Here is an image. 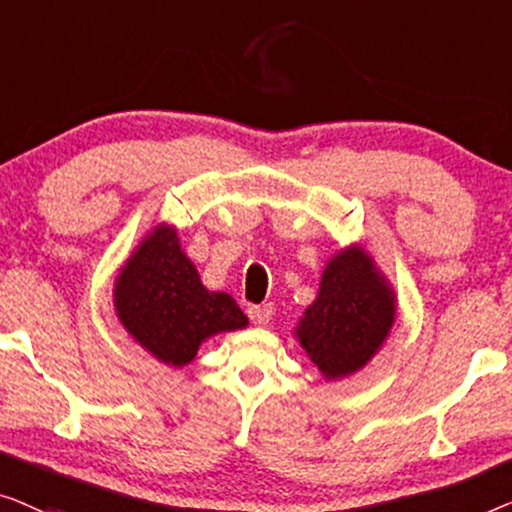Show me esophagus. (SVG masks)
I'll list each match as a JSON object with an SVG mask.
<instances>
[{"instance_id": "esophagus-1", "label": "esophagus", "mask_w": 512, "mask_h": 512, "mask_svg": "<svg viewBox=\"0 0 512 512\" xmlns=\"http://www.w3.org/2000/svg\"><path fill=\"white\" fill-rule=\"evenodd\" d=\"M273 315V306L271 304H262V306H250L248 308V318L255 322V325H269Z\"/></svg>"}]
</instances>
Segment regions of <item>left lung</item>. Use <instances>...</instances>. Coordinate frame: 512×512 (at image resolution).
Listing matches in <instances>:
<instances>
[{
  "label": "left lung",
  "instance_id": "8db88e82",
  "mask_svg": "<svg viewBox=\"0 0 512 512\" xmlns=\"http://www.w3.org/2000/svg\"><path fill=\"white\" fill-rule=\"evenodd\" d=\"M394 322V297L362 248L338 253L322 273L297 336L327 378L362 369Z\"/></svg>",
  "mask_w": 512,
  "mask_h": 512
}]
</instances>
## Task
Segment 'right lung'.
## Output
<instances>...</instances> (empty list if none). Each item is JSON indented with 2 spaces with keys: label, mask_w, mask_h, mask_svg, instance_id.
Wrapping results in <instances>:
<instances>
[{
  "label": "right lung",
  "mask_w": 512,
  "mask_h": 512,
  "mask_svg": "<svg viewBox=\"0 0 512 512\" xmlns=\"http://www.w3.org/2000/svg\"><path fill=\"white\" fill-rule=\"evenodd\" d=\"M115 308L125 329L162 362H192L201 341L248 325L225 292H208L183 255L174 229L157 227L115 280Z\"/></svg>",
  "instance_id": "1"
}]
</instances>
